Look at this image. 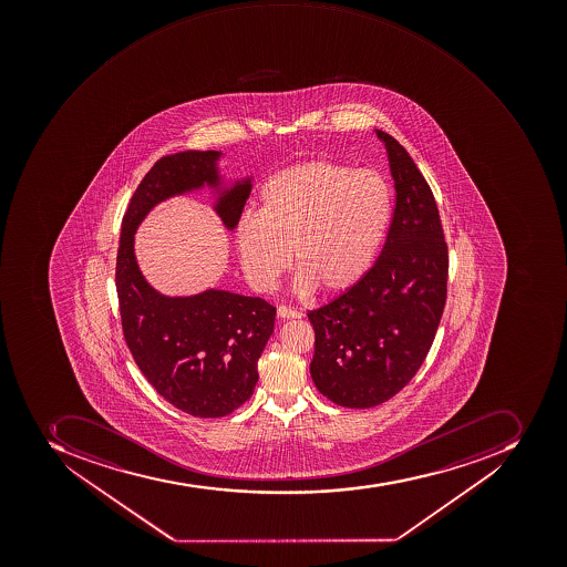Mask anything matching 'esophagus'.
I'll use <instances>...</instances> for the list:
<instances>
[{
  "instance_id": "esophagus-1",
  "label": "esophagus",
  "mask_w": 567,
  "mask_h": 567,
  "mask_svg": "<svg viewBox=\"0 0 567 567\" xmlns=\"http://www.w3.org/2000/svg\"><path fill=\"white\" fill-rule=\"evenodd\" d=\"M277 317L279 318H302V312L297 309L288 308V306H279L277 308Z\"/></svg>"
}]
</instances>
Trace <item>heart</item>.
Here are the masks:
<instances>
[{"label": "heart", "instance_id": "heart-1", "mask_svg": "<svg viewBox=\"0 0 567 567\" xmlns=\"http://www.w3.org/2000/svg\"><path fill=\"white\" fill-rule=\"evenodd\" d=\"M391 220V193L371 169H351L327 158L291 164L267 178L258 216H244L235 229L238 259L249 285L276 288L290 268L308 293L348 290L364 277Z\"/></svg>", "mask_w": 567, "mask_h": 567}]
</instances>
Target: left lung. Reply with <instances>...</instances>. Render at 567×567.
Segmentation results:
<instances>
[{
  "mask_svg": "<svg viewBox=\"0 0 567 567\" xmlns=\"http://www.w3.org/2000/svg\"><path fill=\"white\" fill-rule=\"evenodd\" d=\"M395 207L377 264L338 299L308 312L312 382L344 409L385 403L415 377L447 300L449 249L435 196L386 132Z\"/></svg>",
  "mask_w": 567,
  "mask_h": 567,
  "instance_id": "8db88e82",
  "label": "left lung"
}]
</instances>
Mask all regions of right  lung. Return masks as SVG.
Segmentation results:
<instances>
[{"mask_svg": "<svg viewBox=\"0 0 567 567\" xmlns=\"http://www.w3.org/2000/svg\"><path fill=\"white\" fill-rule=\"evenodd\" d=\"M217 157L214 150H187L158 158L123 214L114 274L123 338L141 373L167 403L202 419L225 417L252 395L276 308L220 290L176 299L157 293L137 268L134 231L158 202L217 185ZM246 184L235 185L217 205L228 228L238 225L249 198Z\"/></svg>", "mask_w": 567, "mask_h": 567, "instance_id": "add662e5", "label": "right lung"}]
</instances>
